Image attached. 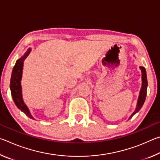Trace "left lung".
Listing matches in <instances>:
<instances>
[{"mask_svg":"<svg viewBox=\"0 0 160 160\" xmlns=\"http://www.w3.org/2000/svg\"><path fill=\"white\" fill-rule=\"evenodd\" d=\"M140 69L141 70L142 72V86L141 89L140 90L138 99L137 102V105L136 107H135V109L133 112L132 113V114L128 118L131 119L132 116H133L135 113H138L141 109L142 105L144 104V102L145 101L146 95H147V89H148V80H147V74H146V70L144 67L140 66Z\"/></svg>","mask_w":160,"mask_h":160,"instance_id":"8db88e82","label":"left lung"}]
</instances>
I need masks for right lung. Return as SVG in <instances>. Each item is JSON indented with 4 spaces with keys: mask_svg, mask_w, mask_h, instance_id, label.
I'll use <instances>...</instances> for the list:
<instances>
[{
    "mask_svg": "<svg viewBox=\"0 0 160 160\" xmlns=\"http://www.w3.org/2000/svg\"><path fill=\"white\" fill-rule=\"evenodd\" d=\"M30 52L31 48H29L28 51L25 53V54H24L22 56H21L20 58L18 59L17 61H16L15 66L13 68L12 71L10 88V91H11V95L12 97V99L17 107L19 109H20L22 112L25 113L29 118L34 119L33 116H32L30 112H29L28 107H27V105L25 104V102H24L21 85L24 61H25V58L28 57Z\"/></svg>",
    "mask_w": 160,
    "mask_h": 160,
    "instance_id": "add662e5",
    "label": "right lung"
}]
</instances>
